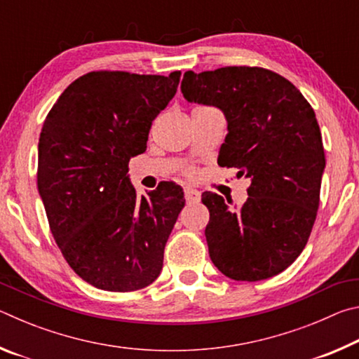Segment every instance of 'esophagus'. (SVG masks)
Segmentation results:
<instances>
[{"label":"esophagus","instance_id":"esophagus-1","mask_svg":"<svg viewBox=\"0 0 359 359\" xmlns=\"http://www.w3.org/2000/svg\"><path fill=\"white\" fill-rule=\"evenodd\" d=\"M184 194H185L187 203H198L199 199H201V193H199L198 190H194V188H191V187H185Z\"/></svg>","mask_w":359,"mask_h":359}]
</instances>
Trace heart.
Segmentation results:
<instances>
[{
	"instance_id": "heart-1",
	"label": "heart",
	"mask_w": 359,
	"mask_h": 359,
	"mask_svg": "<svg viewBox=\"0 0 359 359\" xmlns=\"http://www.w3.org/2000/svg\"><path fill=\"white\" fill-rule=\"evenodd\" d=\"M188 174H191V171H188Z\"/></svg>"
}]
</instances>
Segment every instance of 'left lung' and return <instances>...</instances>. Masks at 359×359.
<instances>
[{
    "instance_id": "left-lung-1",
    "label": "left lung",
    "mask_w": 359,
    "mask_h": 359,
    "mask_svg": "<svg viewBox=\"0 0 359 359\" xmlns=\"http://www.w3.org/2000/svg\"><path fill=\"white\" fill-rule=\"evenodd\" d=\"M180 88L187 101L224 114L218 165L252 180L239 209L203 193L212 263L233 280L280 274L306 247L320 204L326 160L312 106L287 79L258 66L187 71Z\"/></svg>"
}]
</instances>
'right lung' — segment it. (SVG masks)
<instances>
[{
  "label": "right lung",
  "instance_id": "1",
  "mask_svg": "<svg viewBox=\"0 0 359 359\" xmlns=\"http://www.w3.org/2000/svg\"><path fill=\"white\" fill-rule=\"evenodd\" d=\"M179 81L180 71L88 72L60 95L42 125L38 190L48 226L71 269L100 290H141L163 269L184 191L161 182L137 196L128 163L147 149L151 121Z\"/></svg>",
  "mask_w": 359,
  "mask_h": 359
}]
</instances>
